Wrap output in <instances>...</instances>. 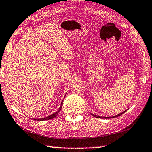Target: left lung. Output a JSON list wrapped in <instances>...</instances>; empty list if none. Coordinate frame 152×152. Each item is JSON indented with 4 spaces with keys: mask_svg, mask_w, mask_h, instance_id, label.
Listing matches in <instances>:
<instances>
[{
    "mask_svg": "<svg viewBox=\"0 0 152 152\" xmlns=\"http://www.w3.org/2000/svg\"><path fill=\"white\" fill-rule=\"evenodd\" d=\"M124 112H126V111H124V112H122V113H119L118 115H115V116H113V117H100V116H98V115H94V114H92L91 113V115L93 116H94V117H96V118H115V117H118V116H120V115H122L123 113H124Z\"/></svg>",
    "mask_w": 152,
    "mask_h": 152,
    "instance_id": "obj_1",
    "label": "left lung"
}]
</instances>
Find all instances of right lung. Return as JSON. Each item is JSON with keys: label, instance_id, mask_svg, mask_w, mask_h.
I'll use <instances>...</instances> for the list:
<instances>
[{"label": "right lung", "instance_id": "add662e5", "mask_svg": "<svg viewBox=\"0 0 152 152\" xmlns=\"http://www.w3.org/2000/svg\"><path fill=\"white\" fill-rule=\"evenodd\" d=\"M62 105H63V101H62V102H61V106H60V108H59V109L58 110V112H56L54 113L53 114H52V115H49V116H48V117H47L42 118H37V119H34V120H35V121H47V120H49V119H52V118H54L55 117L57 116L58 115V113H59V111H60L61 109Z\"/></svg>", "mask_w": 152, "mask_h": 152}]
</instances>
